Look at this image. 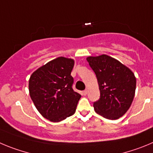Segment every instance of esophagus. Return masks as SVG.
<instances>
[{
	"label": "esophagus",
	"mask_w": 153,
	"mask_h": 153,
	"mask_svg": "<svg viewBox=\"0 0 153 153\" xmlns=\"http://www.w3.org/2000/svg\"><path fill=\"white\" fill-rule=\"evenodd\" d=\"M87 93H88V90H87V89H86V90H85V91H83L84 95H86Z\"/></svg>",
	"instance_id": "obj_1"
}]
</instances>
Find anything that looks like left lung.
<instances>
[{
    "label": "left lung",
    "mask_w": 153,
    "mask_h": 153,
    "mask_svg": "<svg viewBox=\"0 0 153 153\" xmlns=\"http://www.w3.org/2000/svg\"><path fill=\"white\" fill-rule=\"evenodd\" d=\"M87 61L95 73L100 94L99 100L94 102V111L107 119H118L133 102L137 85L134 74L107 55L89 56Z\"/></svg>",
    "instance_id": "obj_1"
}]
</instances>
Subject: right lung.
<instances>
[{
  "mask_svg": "<svg viewBox=\"0 0 153 153\" xmlns=\"http://www.w3.org/2000/svg\"><path fill=\"white\" fill-rule=\"evenodd\" d=\"M75 62L59 57L36 70L29 80V91L42 116L59 122L75 114L81 94L72 88Z\"/></svg>",
  "mask_w": 153,
  "mask_h": 153,
  "instance_id": "obj_1",
  "label": "right lung"
}]
</instances>
